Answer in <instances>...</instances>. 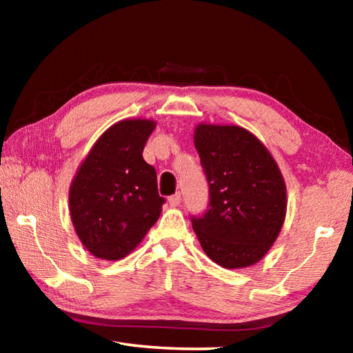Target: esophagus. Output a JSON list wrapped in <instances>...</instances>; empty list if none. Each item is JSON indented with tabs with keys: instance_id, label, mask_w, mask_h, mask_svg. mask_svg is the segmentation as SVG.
Instances as JSON below:
<instances>
[{
	"instance_id": "1",
	"label": "esophagus",
	"mask_w": 353,
	"mask_h": 353,
	"mask_svg": "<svg viewBox=\"0 0 353 353\" xmlns=\"http://www.w3.org/2000/svg\"><path fill=\"white\" fill-rule=\"evenodd\" d=\"M181 201H182L181 193H176V194H172L168 198V202H170L171 207H177L179 204H181Z\"/></svg>"
}]
</instances>
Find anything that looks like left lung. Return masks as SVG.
<instances>
[{"label": "left lung", "instance_id": "1", "mask_svg": "<svg viewBox=\"0 0 353 353\" xmlns=\"http://www.w3.org/2000/svg\"><path fill=\"white\" fill-rule=\"evenodd\" d=\"M194 146L210 194L205 213L191 216L201 246L227 270L254 265L282 230V172L265 145L240 126L198 124Z\"/></svg>", "mask_w": 353, "mask_h": 353}]
</instances>
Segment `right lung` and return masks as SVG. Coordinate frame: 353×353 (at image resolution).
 Here are the masks:
<instances>
[{"instance_id": "1", "label": "right lung", "mask_w": 353, "mask_h": 353, "mask_svg": "<svg viewBox=\"0 0 353 353\" xmlns=\"http://www.w3.org/2000/svg\"><path fill=\"white\" fill-rule=\"evenodd\" d=\"M152 119H123L94 143L70 187V214L83 246L119 260L139 246L159 219L165 198L157 172L143 159Z\"/></svg>"}]
</instances>
